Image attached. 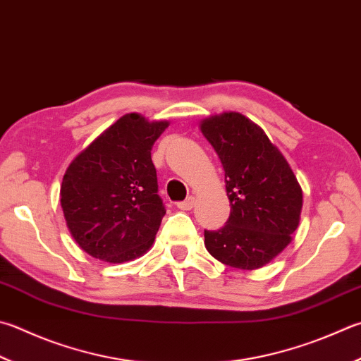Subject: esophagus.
Wrapping results in <instances>:
<instances>
[{"instance_id": "esophagus-1", "label": "esophagus", "mask_w": 361, "mask_h": 361, "mask_svg": "<svg viewBox=\"0 0 361 361\" xmlns=\"http://www.w3.org/2000/svg\"><path fill=\"white\" fill-rule=\"evenodd\" d=\"M195 206V198L193 196H188V198L185 201H180L178 202V207L180 210H192V207Z\"/></svg>"}]
</instances>
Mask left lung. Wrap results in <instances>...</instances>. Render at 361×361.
I'll list each match as a JSON object with an SVG mask.
<instances>
[{
  "mask_svg": "<svg viewBox=\"0 0 361 361\" xmlns=\"http://www.w3.org/2000/svg\"><path fill=\"white\" fill-rule=\"evenodd\" d=\"M200 128L224 169L231 215L219 231H204L210 255L234 269H261L292 240L303 193L288 160L243 114L202 119Z\"/></svg>",
  "mask_w": 361,
  "mask_h": 361,
  "instance_id": "obj_1",
  "label": "left lung"
}]
</instances>
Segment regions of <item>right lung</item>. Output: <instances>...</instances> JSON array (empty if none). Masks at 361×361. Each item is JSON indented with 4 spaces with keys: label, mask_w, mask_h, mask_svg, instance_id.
Returning <instances> with one entry per match:
<instances>
[{
    "label": "right lung",
    "mask_w": 361,
    "mask_h": 361,
    "mask_svg": "<svg viewBox=\"0 0 361 361\" xmlns=\"http://www.w3.org/2000/svg\"><path fill=\"white\" fill-rule=\"evenodd\" d=\"M168 126L124 114L67 166L61 207L75 242L90 256L121 264L152 247L166 210L151 151Z\"/></svg>",
    "instance_id": "obj_1"
}]
</instances>
